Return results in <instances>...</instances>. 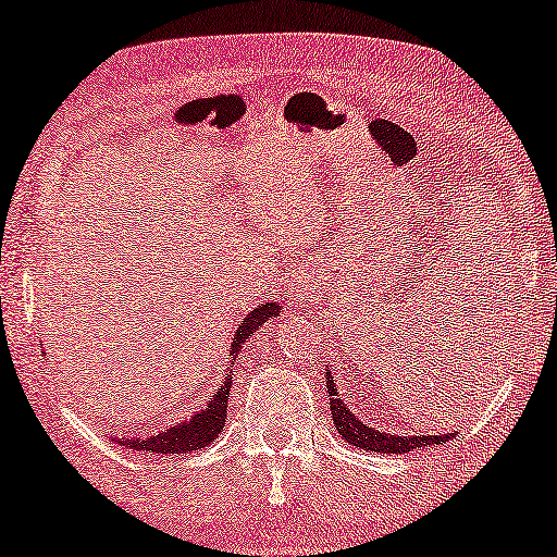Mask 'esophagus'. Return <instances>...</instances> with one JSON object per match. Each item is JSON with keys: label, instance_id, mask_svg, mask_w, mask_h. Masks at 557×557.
<instances>
[{"label": "esophagus", "instance_id": "esophagus-1", "mask_svg": "<svg viewBox=\"0 0 557 557\" xmlns=\"http://www.w3.org/2000/svg\"><path fill=\"white\" fill-rule=\"evenodd\" d=\"M309 294H311L309 284H299V286H296V292H294V299L299 301V304H307L309 301Z\"/></svg>", "mask_w": 557, "mask_h": 557}]
</instances>
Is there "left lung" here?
<instances>
[{"mask_svg":"<svg viewBox=\"0 0 557 557\" xmlns=\"http://www.w3.org/2000/svg\"><path fill=\"white\" fill-rule=\"evenodd\" d=\"M326 393H330V408H332V421L334 429L349 446L362 448V451H377V454H408L413 448H429L441 446L446 441H451L456 433H441V436H395V433H385L372 429L370 423H364L362 418H357L345 400L337 393V380L332 377V372L326 370Z\"/></svg>","mask_w":557,"mask_h":557,"instance_id":"8db88e82","label":"left lung"}]
</instances>
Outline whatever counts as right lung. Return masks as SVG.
Here are the masks:
<instances>
[{"instance_id":"obj_1","label":"right lung","mask_w":557,"mask_h":557,"mask_svg":"<svg viewBox=\"0 0 557 557\" xmlns=\"http://www.w3.org/2000/svg\"><path fill=\"white\" fill-rule=\"evenodd\" d=\"M281 307L278 301H265L261 307H256L253 311H248V317L238 324V330L233 334L231 342V368H225L227 375L223 377V383L215 393L210 395V400L205 403V408L195 410L187 421L172 423L166 425L164 431L151 433V436H126V438H116L124 448H132V451H144V454H164V456H174V454H193V451H202L205 446L212 444L218 438V433L225 429V416H227V398H231V385H233V364L235 357L243 352V345L253 337L256 330L269 322V319L278 317Z\"/></svg>"}]
</instances>
